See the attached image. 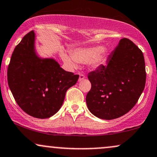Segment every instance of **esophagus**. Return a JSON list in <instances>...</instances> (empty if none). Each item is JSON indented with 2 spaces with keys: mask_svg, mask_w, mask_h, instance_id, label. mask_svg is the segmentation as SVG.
Wrapping results in <instances>:
<instances>
[{
  "mask_svg": "<svg viewBox=\"0 0 157 157\" xmlns=\"http://www.w3.org/2000/svg\"><path fill=\"white\" fill-rule=\"evenodd\" d=\"M85 78H86V76H85L84 75H82V74H80V77H79V81H82V80H84Z\"/></svg>",
  "mask_w": 157,
  "mask_h": 157,
  "instance_id": "34e87169",
  "label": "esophagus"
}]
</instances>
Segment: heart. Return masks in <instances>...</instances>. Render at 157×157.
<instances>
[{
  "mask_svg": "<svg viewBox=\"0 0 157 157\" xmlns=\"http://www.w3.org/2000/svg\"><path fill=\"white\" fill-rule=\"evenodd\" d=\"M61 57L64 63L71 69L77 67V62L86 63L89 62L92 68H97L102 63L104 56V48L101 46L88 48L75 49L71 53V56L66 52H61Z\"/></svg>",
  "mask_w": 157,
  "mask_h": 157,
  "instance_id": "b5f03b06",
  "label": "heart"
}]
</instances>
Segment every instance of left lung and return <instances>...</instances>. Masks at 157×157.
I'll use <instances>...</instances> for the list:
<instances>
[{
  "label": "left lung",
  "instance_id": "1",
  "mask_svg": "<svg viewBox=\"0 0 157 157\" xmlns=\"http://www.w3.org/2000/svg\"><path fill=\"white\" fill-rule=\"evenodd\" d=\"M91 88L86 96L92 114L105 120L118 118L136 105L144 90L146 72L143 52L131 40L121 39L106 66L88 75Z\"/></svg>",
  "mask_w": 157,
  "mask_h": 157
}]
</instances>
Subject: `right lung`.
<instances>
[{
	"label": "right lung",
	"mask_w": 157,
	"mask_h": 157,
	"mask_svg": "<svg viewBox=\"0 0 157 157\" xmlns=\"http://www.w3.org/2000/svg\"><path fill=\"white\" fill-rule=\"evenodd\" d=\"M35 33L22 38L12 55L7 71L8 84L24 112L48 118L59 110L67 90L76 84L78 75L60 67L52 58H41L35 51Z\"/></svg>",
	"instance_id": "1"
}]
</instances>
